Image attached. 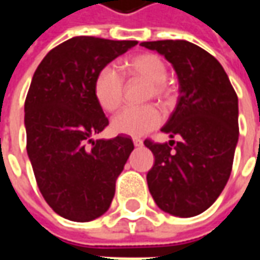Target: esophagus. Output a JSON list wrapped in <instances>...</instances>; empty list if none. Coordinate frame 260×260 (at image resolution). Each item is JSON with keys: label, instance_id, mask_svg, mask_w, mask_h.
<instances>
[{"label": "esophagus", "instance_id": "34e87169", "mask_svg": "<svg viewBox=\"0 0 260 260\" xmlns=\"http://www.w3.org/2000/svg\"><path fill=\"white\" fill-rule=\"evenodd\" d=\"M132 141H134V145H135L136 147H141L142 145H143V142H142V139H138V138H134Z\"/></svg>", "mask_w": 260, "mask_h": 260}]
</instances>
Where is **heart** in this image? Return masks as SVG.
<instances>
[{
  "label": "heart",
  "instance_id": "b5f03b06",
  "mask_svg": "<svg viewBox=\"0 0 260 260\" xmlns=\"http://www.w3.org/2000/svg\"><path fill=\"white\" fill-rule=\"evenodd\" d=\"M124 69L129 78L142 79L149 83L146 99H156L167 103L173 96L171 86L167 83L169 69L164 59L153 53L138 54L124 62ZM124 79L113 67H104L94 79V97L103 110L113 113L124 100ZM163 122V115L156 106L126 107L111 121V128L117 134L143 136L156 129Z\"/></svg>",
  "mask_w": 260,
  "mask_h": 260
}]
</instances>
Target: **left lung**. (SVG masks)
<instances>
[{
	"label": "left lung",
	"mask_w": 260,
	"mask_h": 260,
	"mask_svg": "<svg viewBox=\"0 0 260 260\" xmlns=\"http://www.w3.org/2000/svg\"><path fill=\"white\" fill-rule=\"evenodd\" d=\"M173 64L180 96L161 131L180 141H145L154 164L147 185L157 206L178 217L201 214L217 199L231 174L238 142V97L221 64L185 40L143 42Z\"/></svg>",
	"instance_id": "obj_1"
}]
</instances>
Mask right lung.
<instances>
[{"mask_svg": "<svg viewBox=\"0 0 260 260\" xmlns=\"http://www.w3.org/2000/svg\"><path fill=\"white\" fill-rule=\"evenodd\" d=\"M135 40L72 37L53 48L33 75L25 102L26 149L48 206L72 221L107 212L134 142L97 139L108 118L94 97L99 71Z\"/></svg>", "mask_w": 260, "mask_h": 260, "instance_id": "add662e5", "label": "right lung"}]
</instances>
